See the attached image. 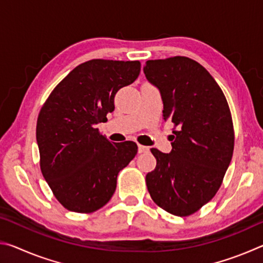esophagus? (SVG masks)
<instances>
[{"label": "esophagus", "mask_w": 263, "mask_h": 263, "mask_svg": "<svg viewBox=\"0 0 263 263\" xmlns=\"http://www.w3.org/2000/svg\"><path fill=\"white\" fill-rule=\"evenodd\" d=\"M149 148L147 146H144V145H138V152L139 153H145V152H148Z\"/></svg>", "instance_id": "1"}]
</instances>
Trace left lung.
I'll list each match as a JSON object with an SVG mask.
<instances>
[{
    "label": "left lung",
    "instance_id": "8db88e82",
    "mask_svg": "<svg viewBox=\"0 0 263 263\" xmlns=\"http://www.w3.org/2000/svg\"><path fill=\"white\" fill-rule=\"evenodd\" d=\"M144 73L161 94L163 119L174 125L171 153L151 149L157 167L146 184L163 210L190 216L213 198L232 159L228 101L211 74L186 57L148 60Z\"/></svg>",
    "mask_w": 263,
    "mask_h": 263
}]
</instances>
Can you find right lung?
<instances>
[{
  "mask_svg": "<svg viewBox=\"0 0 263 263\" xmlns=\"http://www.w3.org/2000/svg\"><path fill=\"white\" fill-rule=\"evenodd\" d=\"M139 73V61L89 60L75 67L44 103L35 130L41 169L67 210L90 213L104 206L118 173L136 157V142L111 144L96 125L114 111L116 92Z\"/></svg>",
  "mask_w": 263,
  "mask_h": 263,
  "instance_id": "1",
  "label": "right lung"
}]
</instances>
